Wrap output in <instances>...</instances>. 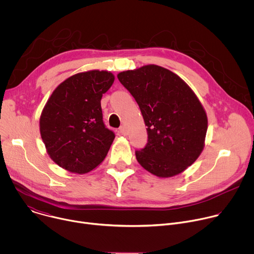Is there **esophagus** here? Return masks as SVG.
Returning <instances> with one entry per match:
<instances>
[{"mask_svg": "<svg viewBox=\"0 0 254 254\" xmlns=\"http://www.w3.org/2000/svg\"><path fill=\"white\" fill-rule=\"evenodd\" d=\"M119 132L121 133V134H127V127H126V126H122L121 127H120V129H119Z\"/></svg>", "mask_w": 254, "mask_h": 254, "instance_id": "esophagus-1", "label": "esophagus"}]
</instances>
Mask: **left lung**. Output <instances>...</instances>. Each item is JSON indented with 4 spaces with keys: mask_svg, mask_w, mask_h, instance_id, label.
Here are the masks:
<instances>
[{
    "mask_svg": "<svg viewBox=\"0 0 254 254\" xmlns=\"http://www.w3.org/2000/svg\"><path fill=\"white\" fill-rule=\"evenodd\" d=\"M118 78L135 99L148 127V143L135 151L137 162L162 178L185 171L200 156L208 127L196 94L177 74L158 65L124 71Z\"/></svg>",
    "mask_w": 254,
    "mask_h": 254,
    "instance_id": "obj_1",
    "label": "left lung"
}]
</instances>
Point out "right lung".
Instances as JSON below:
<instances>
[{"label":"right lung","instance_id":"1","mask_svg":"<svg viewBox=\"0 0 254 254\" xmlns=\"http://www.w3.org/2000/svg\"><path fill=\"white\" fill-rule=\"evenodd\" d=\"M115 81L112 72L72 75L53 91L40 117L48 155L61 168L85 174L106 157L116 137L102 120L100 100Z\"/></svg>","mask_w":254,"mask_h":254}]
</instances>
